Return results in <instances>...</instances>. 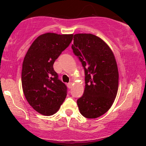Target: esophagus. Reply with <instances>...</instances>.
<instances>
[{"instance_id":"esophagus-1","label":"esophagus","mask_w":146,"mask_h":146,"mask_svg":"<svg viewBox=\"0 0 146 146\" xmlns=\"http://www.w3.org/2000/svg\"><path fill=\"white\" fill-rule=\"evenodd\" d=\"M72 85V82H69L68 84H67V86H68V88H71Z\"/></svg>"}]
</instances>
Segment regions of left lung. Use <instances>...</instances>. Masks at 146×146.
<instances>
[{"mask_svg": "<svg viewBox=\"0 0 146 146\" xmlns=\"http://www.w3.org/2000/svg\"><path fill=\"white\" fill-rule=\"evenodd\" d=\"M85 72V89L77 100L80 112L96 118L112 106L118 90L119 74L114 54L102 39L92 34H76L72 45Z\"/></svg>", "mask_w": 146, "mask_h": 146, "instance_id": "left-lung-1", "label": "left lung"}]
</instances>
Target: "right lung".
I'll use <instances>...</instances> for the list:
<instances>
[{
  "mask_svg": "<svg viewBox=\"0 0 146 146\" xmlns=\"http://www.w3.org/2000/svg\"><path fill=\"white\" fill-rule=\"evenodd\" d=\"M73 35L48 33L38 36L26 54L22 69L24 94L33 108L44 115L56 113L67 95L58 78L54 61L70 45Z\"/></svg>",
  "mask_w": 146,
  "mask_h": 146,
  "instance_id": "add662e5",
  "label": "right lung"
}]
</instances>
